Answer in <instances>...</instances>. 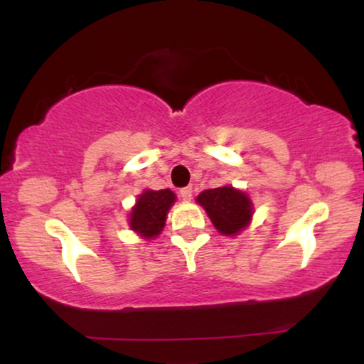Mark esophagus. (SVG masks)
<instances>
[{"label":"esophagus","instance_id":"esophagus-1","mask_svg":"<svg viewBox=\"0 0 364 364\" xmlns=\"http://www.w3.org/2000/svg\"><path fill=\"white\" fill-rule=\"evenodd\" d=\"M179 196H181V200H185V202H190L191 196H193V190H191L190 186L183 188V190L179 191Z\"/></svg>","mask_w":364,"mask_h":364}]
</instances>
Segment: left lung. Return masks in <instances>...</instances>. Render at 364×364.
Instances as JSON below:
<instances>
[{"label":"left lung","instance_id":"left-lung-1","mask_svg":"<svg viewBox=\"0 0 364 364\" xmlns=\"http://www.w3.org/2000/svg\"><path fill=\"white\" fill-rule=\"evenodd\" d=\"M196 203L205 208L214 228L224 236H237L252 223L253 202L235 186H219L202 191Z\"/></svg>","mask_w":364,"mask_h":364}]
</instances>
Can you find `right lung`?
Listing matches in <instances>:
<instances>
[{"label":"right lung","instance_id":"obj_1","mask_svg":"<svg viewBox=\"0 0 364 364\" xmlns=\"http://www.w3.org/2000/svg\"><path fill=\"white\" fill-rule=\"evenodd\" d=\"M176 195L166 190H144L128 215V225L141 240H154L162 232Z\"/></svg>","mask_w":364,"mask_h":364}]
</instances>
